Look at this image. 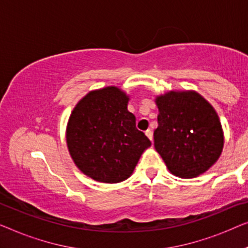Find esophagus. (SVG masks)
<instances>
[{"label": "esophagus", "mask_w": 248, "mask_h": 248, "mask_svg": "<svg viewBox=\"0 0 248 248\" xmlns=\"http://www.w3.org/2000/svg\"><path fill=\"white\" fill-rule=\"evenodd\" d=\"M145 135H146V136H147V137H148V139H149V140H151V141L153 142V132H152V130H151V129H147V130H146V131H145Z\"/></svg>", "instance_id": "1"}]
</instances>
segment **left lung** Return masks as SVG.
I'll use <instances>...</instances> for the list:
<instances>
[{"mask_svg":"<svg viewBox=\"0 0 248 248\" xmlns=\"http://www.w3.org/2000/svg\"><path fill=\"white\" fill-rule=\"evenodd\" d=\"M158 127L154 145L167 169L192 179L210 169L224 148V130L215 108L195 91H169L155 97Z\"/></svg>","mask_w":248,"mask_h":248,"instance_id":"obj_1","label":"left lung"}]
</instances>
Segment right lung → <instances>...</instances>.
Instances as JSON below:
<instances>
[{
    "label": "right lung",
    "instance_id": "obj_1",
    "mask_svg": "<svg viewBox=\"0 0 248 248\" xmlns=\"http://www.w3.org/2000/svg\"><path fill=\"white\" fill-rule=\"evenodd\" d=\"M129 95L118 86L93 90L78 101L66 127L69 155L86 176L119 183L134 172L152 142L136 128Z\"/></svg>",
    "mask_w": 248,
    "mask_h": 248
}]
</instances>
